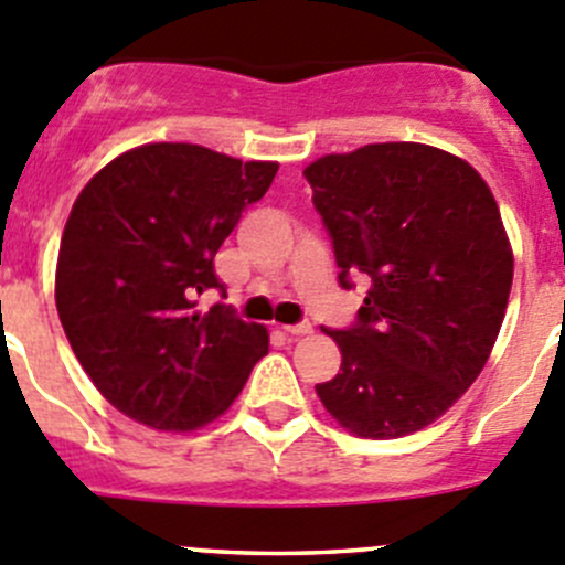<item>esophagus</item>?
I'll list each match as a JSON object with an SVG mask.
<instances>
[{
  "label": "esophagus",
  "instance_id": "esophagus-1",
  "mask_svg": "<svg viewBox=\"0 0 565 565\" xmlns=\"http://www.w3.org/2000/svg\"><path fill=\"white\" fill-rule=\"evenodd\" d=\"M281 331L289 337H306V333H311V326L309 322H295V326H281Z\"/></svg>",
  "mask_w": 565,
  "mask_h": 565
}]
</instances>
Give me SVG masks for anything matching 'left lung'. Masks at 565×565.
Here are the masks:
<instances>
[{
  "instance_id": "1",
  "label": "left lung",
  "mask_w": 565,
  "mask_h": 565,
  "mask_svg": "<svg viewBox=\"0 0 565 565\" xmlns=\"http://www.w3.org/2000/svg\"><path fill=\"white\" fill-rule=\"evenodd\" d=\"M339 284L370 281L350 328H322L342 366L317 383L361 439H399L475 383L500 333L513 254L500 206L469 162L422 143H372L303 171Z\"/></svg>"
}]
</instances>
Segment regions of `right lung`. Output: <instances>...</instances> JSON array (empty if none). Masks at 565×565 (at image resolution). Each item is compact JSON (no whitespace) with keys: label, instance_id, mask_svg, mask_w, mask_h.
<instances>
[{"label":"right lung","instance_id":"add662e5","mask_svg":"<svg viewBox=\"0 0 565 565\" xmlns=\"http://www.w3.org/2000/svg\"><path fill=\"white\" fill-rule=\"evenodd\" d=\"M276 162H243L193 143L115 157L74 201L57 256L63 331L98 392L157 430H195L234 403L267 331L232 306L199 311L221 289L215 254Z\"/></svg>","mask_w":565,"mask_h":565}]
</instances>
